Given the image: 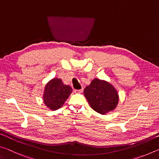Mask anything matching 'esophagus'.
Returning <instances> with one entry per match:
<instances>
[{
    "mask_svg": "<svg viewBox=\"0 0 159 159\" xmlns=\"http://www.w3.org/2000/svg\"><path fill=\"white\" fill-rule=\"evenodd\" d=\"M83 89H80V90H75L74 92L75 93H83Z\"/></svg>",
    "mask_w": 159,
    "mask_h": 159,
    "instance_id": "1",
    "label": "esophagus"
}]
</instances>
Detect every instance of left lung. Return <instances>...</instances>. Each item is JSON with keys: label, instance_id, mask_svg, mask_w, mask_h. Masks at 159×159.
Instances as JSON below:
<instances>
[{"label": "left lung", "instance_id": "1", "mask_svg": "<svg viewBox=\"0 0 159 159\" xmlns=\"http://www.w3.org/2000/svg\"><path fill=\"white\" fill-rule=\"evenodd\" d=\"M83 93L91 108L102 115L114 111L119 101L114 86L104 80L93 79L86 86Z\"/></svg>", "mask_w": 159, "mask_h": 159}]
</instances>
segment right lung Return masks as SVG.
<instances>
[{
  "mask_svg": "<svg viewBox=\"0 0 159 159\" xmlns=\"http://www.w3.org/2000/svg\"><path fill=\"white\" fill-rule=\"evenodd\" d=\"M72 91V88L64 85L60 79L54 78L45 84L43 100L48 109L55 111L64 105Z\"/></svg>",
  "mask_w": 159,
  "mask_h": 159,
  "instance_id": "1",
  "label": "right lung"
}]
</instances>
